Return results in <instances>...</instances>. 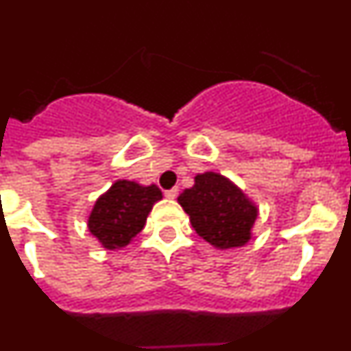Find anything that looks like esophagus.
<instances>
[{
    "label": "esophagus",
    "instance_id": "34e87169",
    "mask_svg": "<svg viewBox=\"0 0 351 351\" xmlns=\"http://www.w3.org/2000/svg\"><path fill=\"white\" fill-rule=\"evenodd\" d=\"M165 197H167V198H176V197H178V188H172V190H167V191H165Z\"/></svg>",
    "mask_w": 351,
    "mask_h": 351
}]
</instances>
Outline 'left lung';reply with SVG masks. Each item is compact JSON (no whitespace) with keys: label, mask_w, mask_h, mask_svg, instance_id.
<instances>
[{"label":"left lung","mask_w":351,"mask_h":351,"mask_svg":"<svg viewBox=\"0 0 351 351\" xmlns=\"http://www.w3.org/2000/svg\"><path fill=\"white\" fill-rule=\"evenodd\" d=\"M178 200L195 232L213 246L226 250L250 241L256 207L219 173L197 176L193 188L182 191Z\"/></svg>","instance_id":"1"}]
</instances>
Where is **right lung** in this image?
Returning a JSON list of instances; mask_svg holds the SVG:
<instances>
[{"instance_id": "obj_1", "label": "right lung", "mask_w": 351, "mask_h": 351, "mask_svg": "<svg viewBox=\"0 0 351 351\" xmlns=\"http://www.w3.org/2000/svg\"><path fill=\"white\" fill-rule=\"evenodd\" d=\"M161 198L158 186H141L133 181H117L96 200L88 226L104 247L116 250L130 244L144 228L149 210Z\"/></svg>"}]
</instances>
